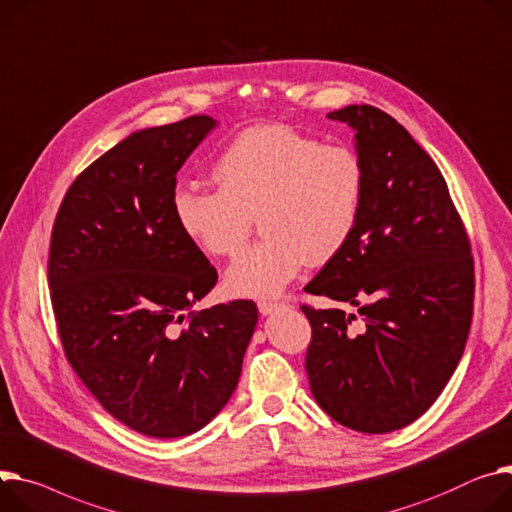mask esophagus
<instances>
[{
    "label": "esophagus",
    "instance_id": "obj_1",
    "mask_svg": "<svg viewBox=\"0 0 512 512\" xmlns=\"http://www.w3.org/2000/svg\"><path fill=\"white\" fill-rule=\"evenodd\" d=\"M281 307H285L283 301H258V309H260L262 316H268V313L277 311V309H281Z\"/></svg>",
    "mask_w": 512,
    "mask_h": 512
}]
</instances>
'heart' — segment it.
<instances>
[{
    "mask_svg": "<svg viewBox=\"0 0 512 512\" xmlns=\"http://www.w3.org/2000/svg\"><path fill=\"white\" fill-rule=\"evenodd\" d=\"M213 176L219 188L178 184L170 203L186 240L213 258L238 254L258 217L266 238L225 272L233 295L281 293L305 262L338 256L361 219L359 153L289 125L242 131L217 157Z\"/></svg>",
    "mask_w": 512,
    "mask_h": 512,
    "instance_id": "1",
    "label": "heart"
}]
</instances>
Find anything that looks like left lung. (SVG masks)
<instances>
[{"mask_svg": "<svg viewBox=\"0 0 512 512\" xmlns=\"http://www.w3.org/2000/svg\"><path fill=\"white\" fill-rule=\"evenodd\" d=\"M328 119L357 131L365 166L359 225L305 291L357 307L301 305L311 324L309 387L342 426L383 435L435 402L465 348L474 258L447 182L387 112L352 104Z\"/></svg>", "mask_w": 512, "mask_h": 512, "instance_id": "1", "label": "left lung"}]
</instances>
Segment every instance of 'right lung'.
<instances>
[{
    "mask_svg": "<svg viewBox=\"0 0 512 512\" xmlns=\"http://www.w3.org/2000/svg\"><path fill=\"white\" fill-rule=\"evenodd\" d=\"M217 123L143 129L73 180L55 217L49 287L65 357L129 428L178 439L227 404L258 322L254 301L192 309L217 270L176 225V174Z\"/></svg>",
    "mask_w": 512,
    "mask_h": 512,
    "instance_id": "right-lung-1",
    "label": "right lung"
}]
</instances>
